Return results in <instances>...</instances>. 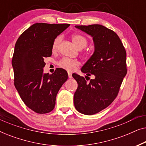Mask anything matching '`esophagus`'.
I'll list each match as a JSON object with an SVG mask.
<instances>
[{
	"label": "esophagus",
	"mask_w": 146,
	"mask_h": 146,
	"mask_svg": "<svg viewBox=\"0 0 146 146\" xmlns=\"http://www.w3.org/2000/svg\"><path fill=\"white\" fill-rule=\"evenodd\" d=\"M68 75L69 78H72V73L70 72H68Z\"/></svg>",
	"instance_id": "34e87169"
}]
</instances>
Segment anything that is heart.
<instances>
[{"label":"heart","instance_id":"obj_1","mask_svg":"<svg viewBox=\"0 0 146 146\" xmlns=\"http://www.w3.org/2000/svg\"><path fill=\"white\" fill-rule=\"evenodd\" d=\"M72 41L74 42L75 44L77 46V47L80 49L84 48L87 45V40L86 39L85 37H84L82 35H74L72 36ZM60 41V36H58L54 39L52 43V48L53 50H56ZM58 65L60 68L64 69L66 70L74 71L76 68L78 66H79V62L77 60H75L64 58L58 62Z\"/></svg>","mask_w":146,"mask_h":146}]
</instances>
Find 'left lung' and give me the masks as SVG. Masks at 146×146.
I'll return each mask as SVG.
<instances>
[{
  "mask_svg": "<svg viewBox=\"0 0 146 146\" xmlns=\"http://www.w3.org/2000/svg\"><path fill=\"white\" fill-rule=\"evenodd\" d=\"M75 27L93 38L94 52L81 71L87 76L93 74L95 78L87 82L84 77L73 74L78 83L74 104L79 112L93 115L107 108L116 98L127 74L126 52L117 34L102 25Z\"/></svg>",
  "mask_w": 146,
  "mask_h": 146,
  "instance_id": "obj_1",
  "label": "left lung"
}]
</instances>
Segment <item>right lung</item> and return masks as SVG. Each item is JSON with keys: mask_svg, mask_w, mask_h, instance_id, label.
Returning <instances> with one entry per match:
<instances>
[{"mask_svg": "<svg viewBox=\"0 0 146 146\" xmlns=\"http://www.w3.org/2000/svg\"><path fill=\"white\" fill-rule=\"evenodd\" d=\"M69 26L34 24L16 42L12 59L15 86L26 106L38 113L53 110L57 94L68 77L62 68H56L49 74L43 72V68L44 58L51 56L54 39Z\"/></svg>", "mask_w": 146, "mask_h": 146, "instance_id": "obj_1", "label": "right lung"}]
</instances>
